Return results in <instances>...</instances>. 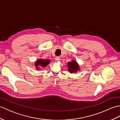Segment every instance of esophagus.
Here are the masks:
<instances>
[{"mask_svg":"<svg viewBox=\"0 0 120 120\" xmlns=\"http://www.w3.org/2000/svg\"><path fill=\"white\" fill-rule=\"evenodd\" d=\"M55 60L56 61H59L60 60V57H56L55 58Z\"/></svg>","mask_w":120,"mask_h":120,"instance_id":"obj_1","label":"esophagus"}]
</instances>
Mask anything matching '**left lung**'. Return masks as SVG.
Wrapping results in <instances>:
<instances>
[{
	"mask_svg": "<svg viewBox=\"0 0 120 120\" xmlns=\"http://www.w3.org/2000/svg\"><path fill=\"white\" fill-rule=\"evenodd\" d=\"M68 69L69 72L71 74L76 73L78 71L80 70L79 64L75 60H71L68 63Z\"/></svg>",
	"mask_w": 120,
	"mask_h": 120,
	"instance_id": "left-lung-1",
	"label": "left lung"
}]
</instances>
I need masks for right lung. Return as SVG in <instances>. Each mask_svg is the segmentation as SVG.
<instances>
[{
	"label": "right lung",
	"instance_id": "1",
	"mask_svg": "<svg viewBox=\"0 0 120 120\" xmlns=\"http://www.w3.org/2000/svg\"><path fill=\"white\" fill-rule=\"evenodd\" d=\"M51 62L49 59H39L35 62V66L37 70H40L42 68L46 67Z\"/></svg>",
	"mask_w": 120,
	"mask_h": 120
}]
</instances>
